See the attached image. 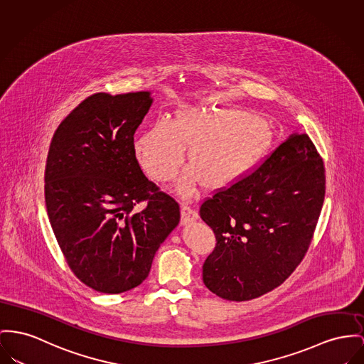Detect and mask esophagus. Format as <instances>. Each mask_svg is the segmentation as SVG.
Segmentation results:
<instances>
[{"label":"esophagus","mask_w":364,"mask_h":364,"mask_svg":"<svg viewBox=\"0 0 364 364\" xmlns=\"http://www.w3.org/2000/svg\"><path fill=\"white\" fill-rule=\"evenodd\" d=\"M182 218H181V223L182 225H188L191 222H193L197 219V214H196V210H194L193 205L189 204V203H185L182 204Z\"/></svg>","instance_id":"obj_1"}]
</instances>
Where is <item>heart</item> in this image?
Instances as JSON below:
<instances>
[{
  "label": "heart",
  "instance_id": "obj_1",
  "mask_svg": "<svg viewBox=\"0 0 364 364\" xmlns=\"http://www.w3.org/2000/svg\"><path fill=\"white\" fill-rule=\"evenodd\" d=\"M270 136L267 122L250 113L185 109L171 122H151L136 139L135 151L150 178L168 182L182 166L188 146L194 172L182 178L179 192L189 196L197 179L208 191L239 182L267 151Z\"/></svg>",
  "mask_w": 364,
  "mask_h": 364
}]
</instances>
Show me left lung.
<instances>
[{"instance_id":"obj_1","label":"left lung","mask_w":364,"mask_h":364,"mask_svg":"<svg viewBox=\"0 0 364 364\" xmlns=\"http://www.w3.org/2000/svg\"><path fill=\"white\" fill-rule=\"evenodd\" d=\"M326 194V168L306 134L291 135L257 170L214 191L200 217L217 244L203 282L228 301H250L283 284L314 239Z\"/></svg>"}]
</instances>
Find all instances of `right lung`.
Masks as SVG:
<instances>
[{
  "label": "right lung",
  "instance_id": "obj_1",
  "mask_svg": "<svg viewBox=\"0 0 364 364\" xmlns=\"http://www.w3.org/2000/svg\"><path fill=\"white\" fill-rule=\"evenodd\" d=\"M150 105L149 92L94 94L49 145V222L74 276L97 292L138 287L181 219L178 201L146 178L135 156L134 134Z\"/></svg>",
  "mask_w": 364,
  "mask_h": 364
}]
</instances>
